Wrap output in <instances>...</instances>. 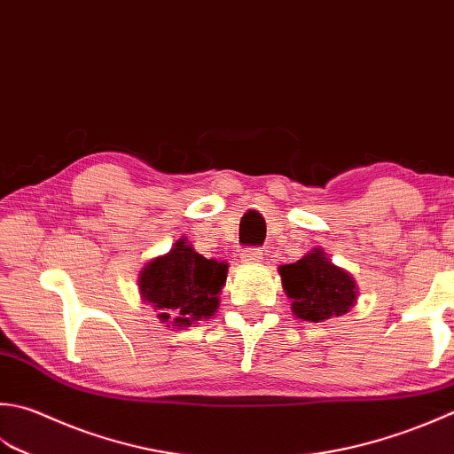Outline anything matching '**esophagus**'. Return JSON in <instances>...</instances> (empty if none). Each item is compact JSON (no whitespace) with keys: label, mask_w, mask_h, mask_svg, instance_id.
Listing matches in <instances>:
<instances>
[{"label":"esophagus","mask_w":454,"mask_h":454,"mask_svg":"<svg viewBox=\"0 0 454 454\" xmlns=\"http://www.w3.org/2000/svg\"><path fill=\"white\" fill-rule=\"evenodd\" d=\"M262 260H263V252L262 250H244V254H242V262L244 263H262Z\"/></svg>","instance_id":"34e87169"}]
</instances>
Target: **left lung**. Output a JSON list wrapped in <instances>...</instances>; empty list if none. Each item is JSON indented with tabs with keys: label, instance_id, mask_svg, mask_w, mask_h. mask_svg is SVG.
<instances>
[{
	"label": "left lung",
	"instance_id": "8db88e82",
	"mask_svg": "<svg viewBox=\"0 0 454 454\" xmlns=\"http://www.w3.org/2000/svg\"><path fill=\"white\" fill-rule=\"evenodd\" d=\"M279 275L293 315L301 321L323 323L346 315L356 305V281L334 265L321 247H313L295 263L279 265Z\"/></svg>",
	"mask_w": 454,
	"mask_h": 454
}]
</instances>
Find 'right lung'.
I'll use <instances>...</instances> for the list:
<instances>
[{
	"label": "right lung",
	"instance_id": "obj_1",
	"mask_svg": "<svg viewBox=\"0 0 454 454\" xmlns=\"http://www.w3.org/2000/svg\"><path fill=\"white\" fill-rule=\"evenodd\" d=\"M226 275V262L207 260L181 238L167 254L144 265L137 287L141 301L157 310L159 321L183 331L216 313Z\"/></svg>",
	"mask_w": 454,
	"mask_h": 454
}]
</instances>
